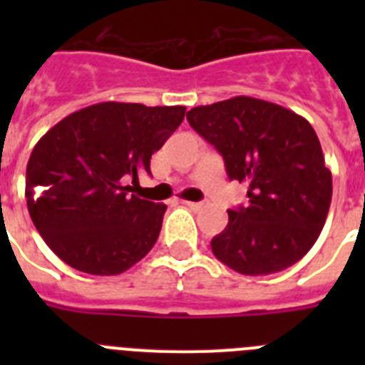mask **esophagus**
I'll return each instance as SVG.
<instances>
[{"label": "esophagus", "instance_id": "34e87169", "mask_svg": "<svg viewBox=\"0 0 365 365\" xmlns=\"http://www.w3.org/2000/svg\"><path fill=\"white\" fill-rule=\"evenodd\" d=\"M185 205L188 206V208H192V210H199V208H201V206H202V202H193V201H186Z\"/></svg>", "mask_w": 365, "mask_h": 365}]
</instances>
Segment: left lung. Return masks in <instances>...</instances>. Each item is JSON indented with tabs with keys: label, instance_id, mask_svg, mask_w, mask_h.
<instances>
[{
	"label": "left lung",
	"instance_id": "8db88e82",
	"mask_svg": "<svg viewBox=\"0 0 365 365\" xmlns=\"http://www.w3.org/2000/svg\"><path fill=\"white\" fill-rule=\"evenodd\" d=\"M186 118L221 153L228 179L248 186V205L228 210L227 228L212 240L214 256L245 276L298 263L318 240L333 195L312 125L252 96L197 106Z\"/></svg>",
	"mask_w": 365,
	"mask_h": 365
}]
</instances>
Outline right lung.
Instances as JSON below:
<instances>
[{
	"mask_svg": "<svg viewBox=\"0 0 365 365\" xmlns=\"http://www.w3.org/2000/svg\"><path fill=\"white\" fill-rule=\"evenodd\" d=\"M185 106L102 102L58 122L27 164L32 222L62 261L80 272L115 276L143 259L159 237L166 205L133 195L128 179L185 118Z\"/></svg>",
	"mask_w": 365,
	"mask_h": 365,
	"instance_id": "1",
	"label": "right lung"
}]
</instances>
